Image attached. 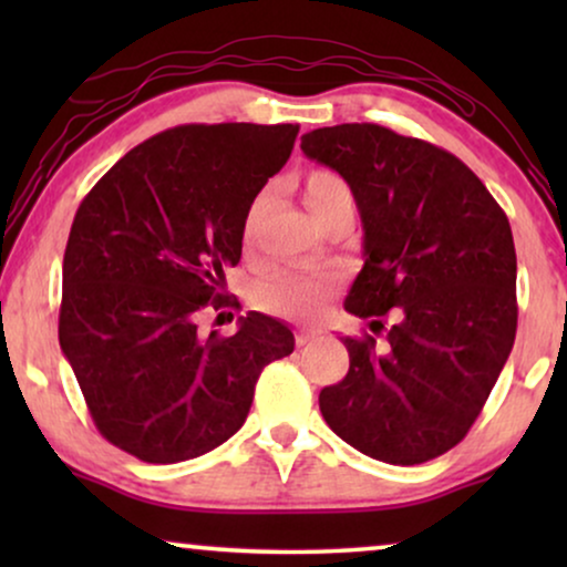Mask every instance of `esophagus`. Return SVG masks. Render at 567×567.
Masks as SVG:
<instances>
[{
	"label": "esophagus",
	"mask_w": 567,
	"mask_h": 567,
	"mask_svg": "<svg viewBox=\"0 0 567 567\" xmlns=\"http://www.w3.org/2000/svg\"><path fill=\"white\" fill-rule=\"evenodd\" d=\"M312 340H317L315 330H299L297 332V346H307V343H312Z\"/></svg>",
	"instance_id": "obj_1"
}]
</instances>
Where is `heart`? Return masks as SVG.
<instances>
[{"mask_svg":"<svg viewBox=\"0 0 567 567\" xmlns=\"http://www.w3.org/2000/svg\"><path fill=\"white\" fill-rule=\"evenodd\" d=\"M301 193L309 212L317 216V221H324L332 212L343 206H353V190L348 183L332 169H312L301 181ZM260 200H255L250 214H247L245 229L250 231L255 214H258ZM330 278L301 274V270H286L268 278L266 284L258 286V305L260 309L274 315H293V317H312L320 312V307L332 297Z\"/></svg>","mask_w":567,"mask_h":567,"instance_id":"heart-1","label":"heart"}]
</instances>
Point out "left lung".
<instances>
[{
  "instance_id": "obj_1",
  "label": "left lung",
  "mask_w": 567,
  "mask_h": 567,
  "mask_svg": "<svg viewBox=\"0 0 567 567\" xmlns=\"http://www.w3.org/2000/svg\"><path fill=\"white\" fill-rule=\"evenodd\" d=\"M309 159L351 185L363 268L346 309L382 330L343 338L348 374L320 392L346 444L371 460L421 464L467 436L516 338V250L508 216L452 152L377 123L301 136Z\"/></svg>"
}]
</instances>
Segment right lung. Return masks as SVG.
Segmentation results:
<instances>
[{
    "label": "right lung",
    "mask_w": 567,
    "mask_h": 567,
    "mask_svg": "<svg viewBox=\"0 0 567 567\" xmlns=\"http://www.w3.org/2000/svg\"><path fill=\"white\" fill-rule=\"evenodd\" d=\"M297 123H188L146 138L76 208L64 252L59 343L97 431L136 460L175 464L243 429L255 384L293 351L274 317L200 336L224 301L250 206L291 157Z\"/></svg>",
    "instance_id": "1"
}]
</instances>
